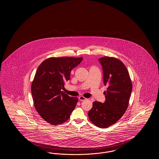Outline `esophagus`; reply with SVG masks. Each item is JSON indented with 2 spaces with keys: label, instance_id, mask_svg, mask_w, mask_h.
Segmentation results:
<instances>
[{
  "label": "esophagus",
  "instance_id": "obj_1",
  "mask_svg": "<svg viewBox=\"0 0 159 159\" xmlns=\"http://www.w3.org/2000/svg\"><path fill=\"white\" fill-rule=\"evenodd\" d=\"M86 99V98H84V97H83V96H80V97H79V99L80 101H84V100H85Z\"/></svg>",
  "mask_w": 159,
  "mask_h": 159
}]
</instances>
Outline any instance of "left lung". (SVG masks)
<instances>
[{"instance_id":"1","label":"left lung","mask_w":159,"mask_h":159,"mask_svg":"<svg viewBox=\"0 0 159 159\" xmlns=\"http://www.w3.org/2000/svg\"><path fill=\"white\" fill-rule=\"evenodd\" d=\"M103 70V81L107 86L104 92L106 101L93 102L88 113L91 122L101 128H107L118 121L128 107L132 84L127 68L114 57L99 58Z\"/></svg>"}]
</instances>
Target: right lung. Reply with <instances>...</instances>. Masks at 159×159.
Returning <instances> with one entry per match:
<instances>
[{
    "mask_svg": "<svg viewBox=\"0 0 159 159\" xmlns=\"http://www.w3.org/2000/svg\"><path fill=\"white\" fill-rule=\"evenodd\" d=\"M82 60V57H51L39 66L31 83V94L35 109L48 123H64L75 108L78 98L61 90L70 79L71 70Z\"/></svg>",
    "mask_w": 159,
    "mask_h": 159,
    "instance_id": "right-lung-1",
    "label": "right lung"
}]
</instances>
